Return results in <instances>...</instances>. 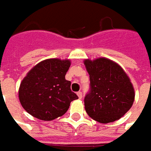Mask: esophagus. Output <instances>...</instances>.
<instances>
[{
	"label": "esophagus",
	"mask_w": 151,
	"mask_h": 151,
	"mask_svg": "<svg viewBox=\"0 0 151 151\" xmlns=\"http://www.w3.org/2000/svg\"><path fill=\"white\" fill-rule=\"evenodd\" d=\"M77 96L79 99H81L82 98V93L81 92H77Z\"/></svg>",
	"instance_id": "1"
}]
</instances>
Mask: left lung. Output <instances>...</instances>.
<instances>
[{
    "label": "left lung",
    "mask_w": 151,
    "mask_h": 151,
    "mask_svg": "<svg viewBox=\"0 0 151 151\" xmlns=\"http://www.w3.org/2000/svg\"><path fill=\"white\" fill-rule=\"evenodd\" d=\"M91 91L85 97V109L91 119L102 124L120 119L131 108L134 90L119 64L105 57L86 59Z\"/></svg>",
    "instance_id": "8db88e82"
}]
</instances>
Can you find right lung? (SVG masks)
<instances>
[{
  "instance_id": "1",
  "label": "right lung",
  "mask_w": 151,
  "mask_h": 151,
  "mask_svg": "<svg viewBox=\"0 0 151 151\" xmlns=\"http://www.w3.org/2000/svg\"><path fill=\"white\" fill-rule=\"evenodd\" d=\"M69 59H46L36 64L21 81L19 100L30 115L41 120H52L68 111L78 96L70 90L65 74Z\"/></svg>"
}]
</instances>
